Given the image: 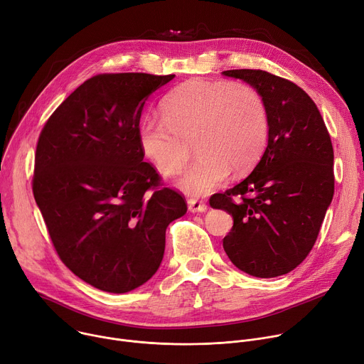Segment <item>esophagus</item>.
<instances>
[{
	"label": "esophagus",
	"mask_w": 364,
	"mask_h": 364,
	"mask_svg": "<svg viewBox=\"0 0 364 364\" xmlns=\"http://www.w3.org/2000/svg\"><path fill=\"white\" fill-rule=\"evenodd\" d=\"M187 206H188V210L190 212H193V213H196V212H206L208 210V206H206V203L205 202H202V200H196V199H190L188 202H187Z\"/></svg>",
	"instance_id": "1"
}]
</instances>
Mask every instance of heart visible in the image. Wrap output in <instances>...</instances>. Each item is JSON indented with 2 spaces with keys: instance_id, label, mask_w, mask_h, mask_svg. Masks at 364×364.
Listing matches in <instances>:
<instances>
[{
  "instance_id": "1",
  "label": "heart",
  "mask_w": 364,
  "mask_h": 364,
  "mask_svg": "<svg viewBox=\"0 0 364 364\" xmlns=\"http://www.w3.org/2000/svg\"><path fill=\"white\" fill-rule=\"evenodd\" d=\"M162 117L141 123L139 146L161 174L173 176L190 158L193 145L199 156L176 183L190 196L210 193L230 170L248 171L269 138L266 102L244 84L186 81L164 100Z\"/></svg>"
}]
</instances>
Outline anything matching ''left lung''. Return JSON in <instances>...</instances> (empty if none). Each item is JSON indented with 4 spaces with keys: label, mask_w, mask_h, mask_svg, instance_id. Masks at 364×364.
Wrapping results in <instances>:
<instances>
[{
    "label": "left lung",
    "mask_w": 364,
    "mask_h": 364,
    "mask_svg": "<svg viewBox=\"0 0 364 364\" xmlns=\"http://www.w3.org/2000/svg\"><path fill=\"white\" fill-rule=\"evenodd\" d=\"M269 112V141L252 173L210 197L234 218L223 250L241 272L261 279L286 274L312 250L334 196V151L312 98L289 80L261 70H230Z\"/></svg>",
    "instance_id": "1"
}]
</instances>
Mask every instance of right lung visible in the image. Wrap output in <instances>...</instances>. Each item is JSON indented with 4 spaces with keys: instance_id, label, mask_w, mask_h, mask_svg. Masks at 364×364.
<instances>
[{
    "instance_id": "1",
    "label": "right lung",
    "mask_w": 364,
    "mask_h": 364,
    "mask_svg": "<svg viewBox=\"0 0 364 364\" xmlns=\"http://www.w3.org/2000/svg\"><path fill=\"white\" fill-rule=\"evenodd\" d=\"M176 75L102 74L81 84L39 136L33 194L53 247L75 276L126 293L158 270L167 226L187 212L158 188L144 161L139 120L148 97Z\"/></svg>"
}]
</instances>
